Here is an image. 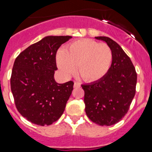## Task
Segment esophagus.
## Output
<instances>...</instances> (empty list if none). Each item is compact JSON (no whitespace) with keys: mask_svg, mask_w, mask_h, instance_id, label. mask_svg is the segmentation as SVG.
Instances as JSON below:
<instances>
[{"mask_svg":"<svg viewBox=\"0 0 152 152\" xmlns=\"http://www.w3.org/2000/svg\"><path fill=\"white\" fill-rule=\"evenodd\" d=\"M74 87L75 88H79V87H80V84L77 82V81H75V83H74Z\"/></svg>","mask_w":152,"mask_h":152,"instance_id":"34e87169","label":"esophagus"}]
</instances>
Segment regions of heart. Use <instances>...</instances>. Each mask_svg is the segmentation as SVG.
<instances>
[{"instance_id": "b5f03b06", "label": "heart", "mask_w": 152, "mask_h": 152, "mask_svg": "<svg viewBox=\"0 0 152 152\" xmlns=\"http://www.w3.org/2000/svg\"><path fill=\"white\" fill-rule=\"evenodd\" d=\"M110 47L90 39L75 41L58 52L57 64L64 76H69L76 66V73L86 82H95L104 77L112 65Z\"/></svg>"}]
</instances>
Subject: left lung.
I'll use <instances>...</instances> for the list:
<instances>
[{
	"instance_id": "left-lung-1",
	"label": "left lung",
	"mask_w": 152,
	"mask_h": 152,
	"mask_svg": "<svg viewBox=\"0 0 152 152\" xmlns=\"http://www.w3.org/2000/svg\"><path fill=\"white\" fill-rule=\"evenodd\" d=\"M95 38L110 47L113 59L105 77L81 85L85 112L94 123L109 126L120 121L128 112L135 94L137 74L130 58L119 44L107 36Z\"/></svg>"
}]
</instances>
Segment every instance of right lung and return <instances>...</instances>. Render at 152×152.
I'll use <instances>...</instances> for the list:
<instances>
[{"label": "right lung", "mask_w": 152, "mask_h": 152, "mask_svg": "<svg viewBox=\"0 0 152 152\" xmlns=\"http://www.w3.org/2000/svg\"><path fill=\"white\" fill-rule=\"evenodd\" d=\"M70 36H46L16 58L10 88L16 107L28 121L49 126L61 117L74 82L58 84L54 79L56 52Z\"/></svg>", "instance_id": "1"}]
</instances>
